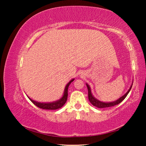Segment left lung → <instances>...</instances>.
Instances as JSON below:
<instances>
[{
	"label": "left lung",
	"instance_id": "1",
	"mask_svg": "<svg viewBox=\"0 0 146 146\" xmlns=\"http://www.w3.org/2000/svg\"><path fill=\"white\" fill-rule=\"evenodd\" d=\"M86 86H87L88 90V98H89V100H90V102L91 103V104L93 105L94 106H95V107L98 108H106L111 107V106L118 104H120L121 102H122V101L124 100V98L127 97V95H128V93H129V92L131 90V88H132L133 82H132L131 86H130L129 90H128L127 92L124 94V95L122 96L121 97H120L117 100L113 101V102H102V101H100L99 100H98L97 98H96L93 95L92 93H91L90 86L88 85V84H86Z\"/></svg>",
	"mask_w": 146,
	"mask_h": 146
}]
</instances>
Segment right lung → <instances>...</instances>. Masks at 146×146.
Masks as SVG:
<instances>
[{"instance_id": "right-lung-1", "label": "right lung", "mask_w": 146, "mask_h": 146, "mask_svg": "<svg viewBox=\"0 0 146 146\" xmlns=\"http://www.w3.org/2000/svg\"><path fill=\"white\" fill-rule=\"evenodd\" d=\"M75 80V79L73 78L69 82L67 85L66 86L65 89H64V94L60 99L56 101H54V102H37V101H35L31 99L30 98H29V99L32 102H33L35 105L37 106L39 108L43 109V110H57V109L61 108L62 106L65 104V103L67 101L68 98V87L70 86V84L73 82V81Z\"/></svg>"}]
</instances>
